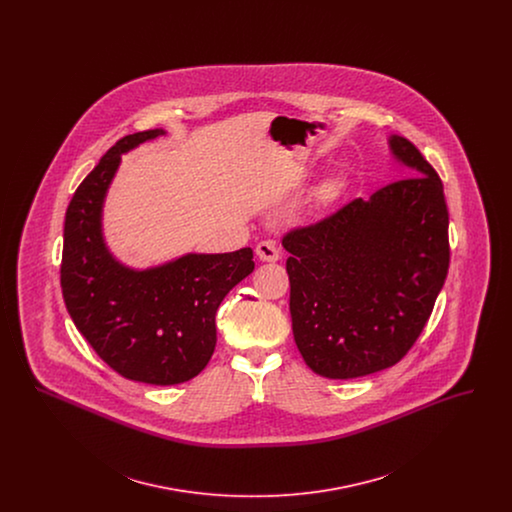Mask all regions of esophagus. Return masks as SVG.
<instances>
[{
    "label": "esophagus",
    "instance_id": "esophagus-1",
    "mask_svg": "<svg viewBox=\"0 0 512 512\" xmlns=\"http://www.w3.org/2000/svg\"><path fill=\"white\" fill-rule=\"evenodd\" d=\"M255 253L259 261H265V263H274L280 259V251L274 242H259L255 247Z\"/></svg>",
    "mask_w": 512,
    "mask_h": 512
}]
</instances>
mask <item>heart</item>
Listing matches in <instances>:
<instances>
[{
    "label": "heart",
    "mask_w": 512,
    "mask_h": 512,
    "mask_svg": "<svg viewBox=\"0 0 512 512\" xmlns=\"http://www.w3.org/2000/svg\"><path fill=\"white\" fill-rule=\"evenodd\" d=\"M334 195V184H326L324 188H320V197L322 199H330Z\"/></svg>",
    "instance_id": "obj_1"
}]
</instances>
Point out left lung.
I'll return each mask as SVG.
<instances>
[{
	"label": "left lung",
	"mask_w": 512,
	"mask_h": 512,
	"mask_svg": "<svg viewBox=\"0 0 512 512\" xmlns=\"http://www.w3.org/2000/svg\"><path fill=\"white\" fill-rule=\"evenodd\" d=\"M407 178L293 230V340L307 366L347 380L399 363L434 309L449 268L443 184L403 136L388 138Z\"/></svg>",
	"instance_id": "obj_1"
}]
</instances>
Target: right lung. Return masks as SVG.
I'll use <instances>...</instances> for the list:
<instances>
[{
    "instance_id": "1",
    "label": "right lung",
    "mask_w": 512,
    "mask_h": 512,
    "mask_svg": "<svg viewBox=\"0 0 512 512\" xmlns=\"http://www.w3.org/2000/svg\"><path fill=\"white\" fill-rule=\"evenodd\" d=\"M165 134L124 136L76 188L65 215L61 288L78 332L124 378L174 386L213 355L220 301L255 268L251 247L184 253L155 267L119 261L103 234V205L124 153Z\"/></svg>"
}]
</instances>
